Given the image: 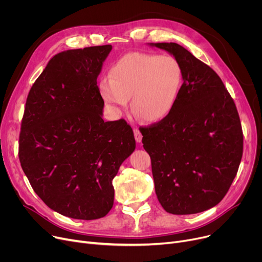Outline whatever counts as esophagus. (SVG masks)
<instances>
[{
	"mask_svg": "<svg viewBox=\"0 0 262 262\" xmlns=\"http://www.w3.org/2000/svg\"><path fill=\"white\" fill-rule=\"evenodd\" d=\"M134 135H135V139H136V141L138 142V143H140V142L142 141V135H141V133H140V130H139V128H137V127H135V128H134Z\"/></svg>",
	"mask_w": 262,
	"mask_h": 262,
	"instance_id": "esophagus-1",
	"label": "esophagus"
}]
</instances>
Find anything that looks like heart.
<instances>
[{
  "label": "heart",
  "mask_w": 262,
  "mask_h": 262,
  "mask_svg": "<svg viewBox=\"0 0 262 262\" xmlns=\"http://www.w3.org/2000/svg\"><path fill=\"white\" fill-rule=\"evenodd\" d=\"M100 82L103 100L116 109L132 108L144 121L166 119L176 105L184 81L183 68L171 55L129 53L110 69Z\"/></svg>",
  "instance_id": "obj_1"
}]
</instances>
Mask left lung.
<instances>
[{"label": "left lung", "instance_id": "obj_1", "mask_svg": "<svg viewBox=\"0 0 262 262\" xmlns=\"http://www.w3.org/2000/svg\"><path fill=\"white\" fill-rule=\"evenodd\" d=\"M180 61L184 82L173 112L141 127L156 195L172 214L210 209L236 177L243 134L235 102L212 69L174 42L149 43Z\"/></svg>", "mask_w": 262, "mask_h": 262}]
</instances>
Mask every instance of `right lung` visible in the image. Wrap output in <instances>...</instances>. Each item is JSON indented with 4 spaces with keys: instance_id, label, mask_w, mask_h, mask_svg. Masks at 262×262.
I'll return each mask as SVG.
<instances>
[{
    "instance_id": "obj_1",
    "label": "right lung",
    "mask_w": 262,
    "mask_h": 262,
    "mask_svg": "<svg viewBox=\"0 0 262 262\" xmlns=\"http://www.w3.org/2000/svg\"><path fill=\"white\" fill-rule=\"evenodd\" d=\"M113 47L68 50L50 59L27 96L19 138L21 167L54 211L77 220L113 208V180L136 141L125 120H103L96 78Z\"/></svg>"
}]
</instances>
